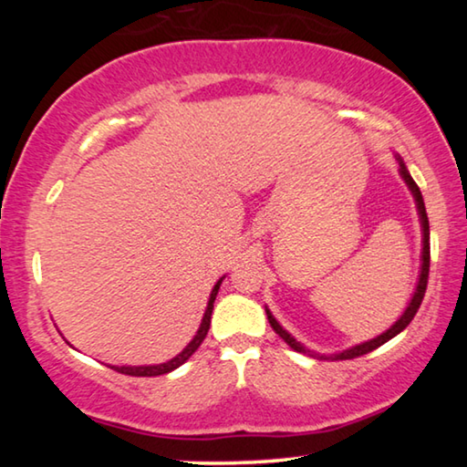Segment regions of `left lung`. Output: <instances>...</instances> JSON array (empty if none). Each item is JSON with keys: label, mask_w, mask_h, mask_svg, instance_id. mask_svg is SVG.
<instances>
[{"label": "left lung", "mask_w": 467, "mask_h": 467, "mask_svg": "<svg viewBox=\"0 0 467 467\" xmlns=\"http://www.w3.org/2000/svg\"><path fill=\"white\" fill-rule=\"evenodd\" d=\"M395 161L400 162V177L404 179V183L408 185L410 193H412L414 202H416V212H418V220H420V231H422L420 274H418L416 290H414L412 298H410V303H408V306H406V311L400 315V319L395 321L389 329H385L383 334H379L377 337H370V339H367V342H360V344H357V346L346 348V350H342V352L327 354V357H326V354H317V352L309 350V348H306L305 344H300L295 336L288 334V331L280 326L278 319H275L274 315H272V311L267 309V306H265V315H267V321H270V326L274 327L275 334H278V336L284 339V342H286V344L292 348V350L303 352V354H309V357H313V358H326V360H350V358H357V357H362V354L373 352L375 348L383 346L385 342H389L391 337L398 336L400 331H404V329L410 326V321L414 319L416 311L420 309V303H422L424 292H426V282H429V267H431V231H429V216H426V208H424V200H422L420 189H418V185L414 183L412 175H410V171H408V167H406V162L401 161V156H400V154H395Z\"/></svg>", "instance_id": "8db88e82"}]
</instances>
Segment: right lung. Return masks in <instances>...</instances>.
Listing matches in <instances>:
<instances>
[{"label": "right lung", "mask_w": 467, "mask_h": 467, "mask_svg": "<svg viewBox=\"0 0 467 467\" xmlns=\"http://www.w3.org/2000/svg\"><path fill=\"white\" fill-rule=\"evenodd\" d=\"M223 280H224V275H223V278H220V280L214 284V288H212V292H210L208 306H205V313H203V317H202L200 327H197V331H195L193 339H192V342H189V344L183 348V350H181V352L177 354L175 358H171V360H167V362H161V365L110 367V368H115L117 373L131 375V377H156V375H167V373H171V370L179 368L181 365H183V362H187L189 358H192V354L197 350V348L202 346L205 334H208V329H210V319H212V309H214V300H216V295H218L220 284H223Z\"/></svg>", "instance_id": "right-lung-1"}]
</instances>
